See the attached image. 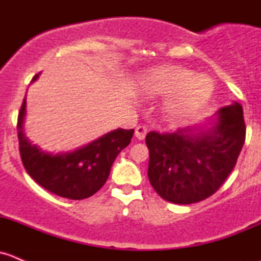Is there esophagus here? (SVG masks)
I'll return each mask as SVG.
<instances>
[{"mask_svg":"<svg viewBox=\"0 0 261 261\" xmlns=\"http://www.w3.org/2000/svg\"><path fill=\"white\" fill-rule=\"evenodd\" d=\"M135 136L139 139V140H144L146 136V127L145 126H138L135 128Z\"/></svg>","mask_w":261,"mask_h":261,"instance_id":"34e87169","label":"esophagus"}]
</instances>
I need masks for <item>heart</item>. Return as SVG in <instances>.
<instances>
[{
	"instance_id": "heart-1",
	"label": "heart",
	"mask_w": 261,
	"mask_h": 261,
	"mask_svg": "<svg viewBox=\"0 0 261 261\" xmlns=\"http://www.w3.org/2000/svg\"><path fill=\"white\" fill-rule=\"evenodd\" d=\"M138 89L146 97L165 98L162 112L169 122H179L198 111L215 91V81L206 73L193 74L179 65L149 69L138 80Z\"/></svg>"
}]
</instances>
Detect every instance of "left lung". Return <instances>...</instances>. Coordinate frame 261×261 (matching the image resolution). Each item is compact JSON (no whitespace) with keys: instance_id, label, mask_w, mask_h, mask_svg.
Listing matches in <instances>:
<instances>
[{"instance_id":"8db88e82","label":"left lung","mask_w":261,"mask_h":261,"mask_svg":"<svg viewBox=\"0 0 261 261\" xmlns=\"http://www.w3.org/2000/svg\"><path fill=\"white\" fill-rule=\"evenodd\" d=\"M243 106L233 101L202 125L147 134V177L156 193L177 204L212 196L232 172L243 149Z\"/></svg>"}]
</instances>
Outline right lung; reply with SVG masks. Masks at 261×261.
I'll use <instances>...</instances> for the list:
<instances>
[{"instance_id": "obj_1", "label": "right lung", "mask_w": 261, "mask_h": 261, "mask_svg": "<svg viewBox=\"0 0 261 261\" xmlns=\"http://www.w3.org/2000/svg\"><path fill=\"white\" fill-rule=\"evenodd\" d=\"M39 74L31 83L38 81ZM26 96L17 118L20 154L26 172L43 188L63 198L84 199L93 196L106 183L116 156L130 144L134 130L116 128L73 151H45L31 143L23 130Z\"/></svg>"}]
</instances>
